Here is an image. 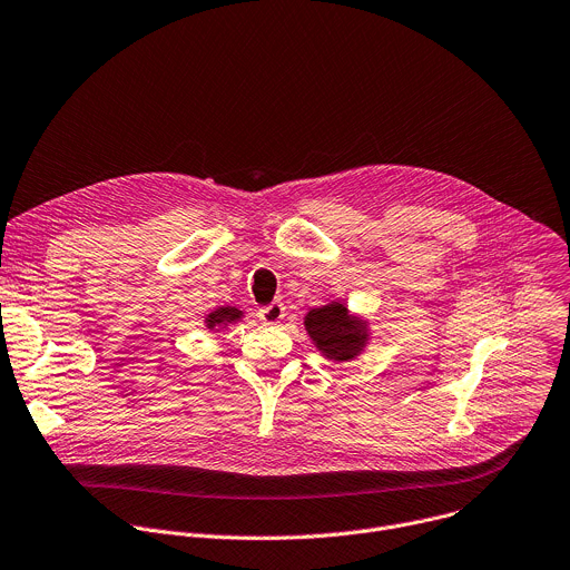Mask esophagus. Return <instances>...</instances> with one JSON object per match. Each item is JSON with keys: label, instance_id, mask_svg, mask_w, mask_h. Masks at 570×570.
I'll return each mask as SVG.
<instances>
[{"label": "esophagus", "instance_id": "34e87169", "mask_svg": "<svg viewBox=\"0 0 570 570\" xmlns=\"http://www.w3.org/2000/svg\"><path fill=\"white\" fill-rule=\"evenodd\" d=\"M284 315H286V308H284L282 302H271L268 306H264V308L259 311V317H262V322H266V324H279V322L284 320Z\"/></svg>", "mask_w": 570, "mask_h": 570}]
</instances>
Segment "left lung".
Masks as SVG:
<instances>
[{
  "label": "left lung",
  "mask_w": 570,
  "mask_h": 570,
  "mask_svg": "<svg viewBox=\"0 0 570 570\" xmlns=\"http://www.w3.org/2000/svg\"><path fill=\"white\" fill-rule=\"evenodd\" d=\"M304 326L308 335L313 337L315 346L328 357L337 362H346L355 357L364 342H366V328L360 320L348 317V311L344 304H326L322 308H313Z\"/></svg>",
  "instance_id": "1"
}]
</instances>
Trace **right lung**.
Masks as SVG:
<instances>
[{
	"label": "right lung",
	"mask_w": 570,
	"mask_h": 570,
	"mask_svg": "<svg viewBox=\"0 0 570 570\" xmlns=\"http://www.w3.org/2000/svg\"><path fill=\"white\" fill-rule=\"evenodd\" d=\"M242 317V311L239 308H233V306H222L217 311H213L208 317H206V324L208 328H217V326H226L235 320Z\"/></svg>",
	"instance_id": "obj_1"
}]
</instances>
